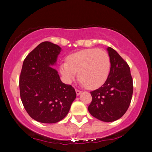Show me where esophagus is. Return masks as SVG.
Wrapping results in <instances>:
<instances>
[{"label": "esophagus", "mask_w": 152, "mask_h": 152, "mask_svg": "<svg viewBox=\"0 0 152 152\" xmlns=\"http://www.w3.org/2000/svg\"><path fill=\"white\" fill-rule=\"evenodd\" d=\"M76 95L79 96L81 93H82V91L79 90V89H76Z\"/></svg>", "instance_id": "1"}]
</instances>
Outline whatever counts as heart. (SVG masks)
Masks as SVG:
<instances>
[{
  "mask_svg": "<svg viewBox=\"0 0 152 152\" xmlns=\"http://www.w3.org/2000/svg\"><path fill=\"white\" fill-rule=\"evenodd\" d=\"M111 69V59L106 51L97 48L86 49L68 56L67 63L61 64L60 70L67 82L77 76L89 89L101 87L107 79Z\"/></svg>",
  "mask_w": 152,
  "mask_h": 152,
  "instance_id": "heart-1",
  "label": "heart"
}]
</instances>
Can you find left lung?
I'll use <instances>...</instances> for the list:
<instances>
[{
  "label": "left lung",
  "instance_id": "obj_1",
  "mask_svg": "<svg viewBox=\"0 0 152 152\" xmlns=\"http://www.w3.org/2000/svg\"><path fill=\"white\" fill-rule=\"evenodd\" d=\"M111 69L106 82L91 91L92 97L88 110L94 117L104 122H113L125 114L132 100L133 79L130 68L116 51L107 48Z\"/></svg>",
  "mask_w": 152,
  "mask_h": 152
}]
</instances>
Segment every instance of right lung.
<instances>
[{
    "instance_id": "obj_1",
    "label": "right lung",
    "mask_w": 152,
    "mask_h": 152,
    "mask_svg": "<svg viewBox=\"0 0 152 152\" xmlns=\"http://www.w3.org/2000/svg\"><path fill=\"white\" fill-rule=\"evenodd\" d=\"M61 48L45 41L27 56L21 69L19 87L23 104L31 118L42 123H56L69 112L76 93L72 85L60 79L50 67Z\"/></svg>"
}]
</instances>
